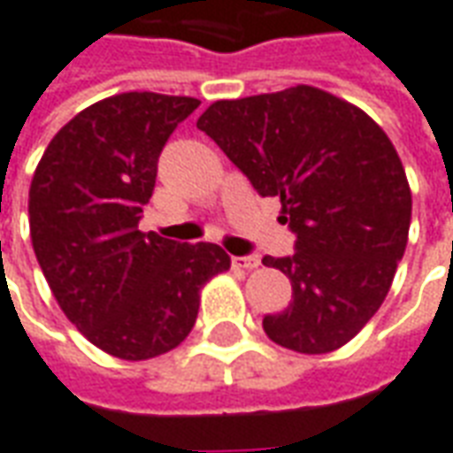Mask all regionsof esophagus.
Instances as JSON below:
<instances>
[{
    "label": "esophagus",
    "mask_w": 453,
    "mask_h": 453,
    "mask_svg": "<svg viewBox=\"0 0 453 453\" xmlns=\"http://www.w3.org/2000/svg\"><path fill=\"white\" fill-rule=\"evenodd\" d=\"M233 265H235V267H242V270H257V267H259V255L233 257Z\"/></svg>",
    "instance_id": "esophagus-1"
}]
</instances>
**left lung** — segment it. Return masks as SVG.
<instances>
[{
    "mask_svg": "<svg viewBox=\"0 0 453 453\" xmlns=\"http://www.w3.org/2000/svg\"><path fill=\"white\" fill-rule=\"evenodd\" d=\"M259 196H280L294 255L262 265L292 281L265 334L296 353H331L390 292L412 218L403 161L363 110L311 85L218 100L198 117Z\"/></svg>",
    "mask_w": 453,
    "mask_h": 453,
    "instance_id": "1",
    "label": "left lung"
}]
</instances>
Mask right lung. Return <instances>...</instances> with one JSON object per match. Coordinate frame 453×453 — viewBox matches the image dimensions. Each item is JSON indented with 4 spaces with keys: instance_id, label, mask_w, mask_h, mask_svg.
<instances>
[{
    "instance_id": "add662e5",
    "label": "right lung",
    "mask_w": 453,
    "mask_h": 453,
    "mask_svg": "<svg viewBox=\"0 0 453 453\" xmlns=\"http://www.w3.org/2000/svg\"><path fill=\"white\" fill-rule=\"evenodd\" d=\"M196 97L122 93L85 107L50 139L31 191L28 226L63 314L122 360L161 356L191 334L201 287L230 267L213 242L142 233L164 144Z\"/></svg>"
}]
</instances>
